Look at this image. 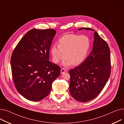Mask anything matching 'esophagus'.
<instances>
[{
  "instance_id": "obj_1",
  "label": "esophagus",
  "mask_w": 124,
  "mask_h": 124,
  "mask_svg": "<svg viewBox=\"0 0 124 124\" xmlns=\"http://www.w3.org/2000/svg\"><path fill=\"white\" fill-rule=\"evenodd\" d=\"M66 71H67V70H66L65 69L62 68L61 70V74H63V73H64L65 72H66Z\"/></svg>"
}]
</instances>
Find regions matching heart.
I'll list each match as a JSON object with an SVG mask.
<instances>
[{"label": "heart", "instance_id": "b5f03b06", "mask_svg": "<svg viewBox=\"0 0 124 124\" xmlns=\"http://www.w3.org/2000/svg\"><path fill=\"white\" fill-rule=\"evenodd\" d=\"M51 50L52 61L58 64L66 57L62 63L64 67L73 65L77 66L85 60L90 50L91 42L88 37L69 34L62 36Z\"/></svg>", "mask_w": 124, "mask_h": 124}]
</instances>
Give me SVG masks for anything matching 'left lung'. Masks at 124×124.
<instances>
[{
	"label": "left lung",
	"instance_id": "8db88e82",
	"mask_svg": "<svg viewBox=\"0 0 124 124\" xmlns=\"http://www.w3.org/2000/svg\"><path fill=\"white\" fill-rule=\"evenodd\" d=\"M94 31L93 50L80 65L69 71V92L79 101L94 99L105 87L110 74V50L107 43L94 30L82 28L78 30Z\"/></svg>",
	"mask_w": 124,
	"mask_h": 124
}]
</instances>
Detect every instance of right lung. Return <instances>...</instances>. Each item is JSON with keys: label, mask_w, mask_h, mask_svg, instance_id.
<instances>
[{"label": "right lung", "mask_w": 124, "mask_h": 124, "mask_svg": "<svg viewBox=\"0 0 124 124\" xmlns=\"http://www.w3.org/2000/svg\"><path fill=\"white\" fill-rule=\"evenodd\" d=\"M56 33L52 29H31L12 52L10 64L13 81L18 92L29 101H37L46 97L60 74L61 68L49 60Z\"/></svg>", "instance_id": "add662e5"}]
</instances>
